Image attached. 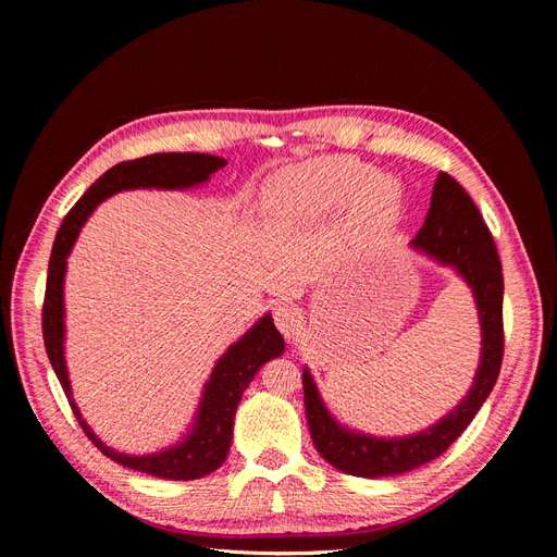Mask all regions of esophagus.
Returning a JSON list of instances; mask_svg holds the SVG:
<instances>
[{
    "label": "esophagus",
    "instance_id": "1",
    "mask_svg": "<svg viewBox=\"0 0 557 557\" xmlns=\"http://www.w3.org/2000/svg\"><path fill=\"white\" fill-rule=\"evenodd\" d=\"M274 323L285 339H295L301 327H305V313L295 305H278L274 309Z\"/></svg>",
    "mask_w": 557,
    "mask_h": 557
}]
</instances>
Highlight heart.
<instances>
[{
    "mask_svg": "<svg viewBox=\"0 0 557 557\" xmlns=\"http://www.w3.org/2000/svg\"><path fill=\"white\" fill-rule=\"evenodd\" d=\"M356 201L374 223H391L399 211L397 183L352 158L311 160L281 172L267 190V205L281 215L313 218Z\"/></svg>",
    "mask_w": 557,
    "mask_h": 557,
    "instance_id": "b5f03b06",
    "label": "heart"
}]
</instances>
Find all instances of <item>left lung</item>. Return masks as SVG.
<instances>
[{
	"instance_id": "1",
	"label": "left lung",
	"mask_w": 557,
	"mask_h": 557,
	"mask_svg": "<svg viewBox=\"0 0 557 557\" xmlns=\"http://www.w3.org/2000/svg\"><path fill=\"white\" fill-rule=\"evenodd\" d=\"M411 246L440 264L453 267L474 293L483 336L481 362L474 383L458 407L436 425L418 434L399 436V440H381V436L352 432L336 423L320 399L311 372L305 369L301 383H305V407L313 446L332 467L350 476H395L440 458L474 420L499 376L504 356L502 262L493 234L483 223L474 199L446 172L436 176L428 218Z\"/></svg>"
}]
</instances>
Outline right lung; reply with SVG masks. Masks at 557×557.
<instances>
[{
    "label": "right lung",
    "instance_id": "right-lung-1",
    "mask_svg": "<svg viewBox=\"0 0 557 557\" xmlns=\"http://www.w3.org/2000/svg\"><path fill=\"white\" fill-rule=\"evenodd\" d=\"M227 160L205 156V153H156L139 160H129L111 166L109 172L99 176L88 193L83 195L72 211L64 215V221L55 234L53 252L48 262L46 278V297H44V344L48 360L53 364L60 379L62 391L70 399V407L81 423L88 440L102 450L113 462L144 471V474L170 479V481H193L211 474L227 458L232 444L234 413L242 395L258 374V369L276 356H281L285 342L274 325L272 315H262L237 344L227 348L225 356L215 362L211 379L205 385L199 409L195 416L193 430L183 436L172 448L150 455H127L117 453L97 440V434L83 420L76 401L72 397L70 374H66L64 362V272L66 258L78 239L81 227L86 225L88 215L97 209L99 201L109 199L121 190L134 188H160V190H185L193 185L207 183L211 174L223 170Z\"/></svg>",
    "mask_w": 557,
    "mask_h": 557
}]
</instances>
